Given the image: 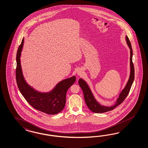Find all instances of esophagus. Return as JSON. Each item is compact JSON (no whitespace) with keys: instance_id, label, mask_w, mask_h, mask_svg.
<instances>
[{"instance_id":"34e87169","label":"esophagus","mask_w":148,"mask_h":148,"mask_svg":"<svg viewBox=\"0 0 148 148\" xmlns=\"http://www.w3.org/2000/svg\"><path fill=\"white\" fill-rule=\"evenodd\" d=\"M83 73H84V71H83V70L81 69H78L77 71V74L79 76L82 75L83 74Z\"/></svg>"}]
</instances>
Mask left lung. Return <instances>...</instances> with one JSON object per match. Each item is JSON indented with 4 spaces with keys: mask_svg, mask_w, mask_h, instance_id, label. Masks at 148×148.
<instances>
[{
    "mask_svg": "<svg viewBox=\"0 0 148 148\" xmlns=\"http://www.w3.org/2000/svg\"><path fill=\"white\" fill-rule=\"evenodd\" d=\"M125 40L128 45L130 49V74L129 78L128 80L127 84L125 85L124 89L121 92V93L119 96V97L116 100L115 103L110 107L104 106L103 105L100 104L96 101L94 96L92 93L91 89L89 88L88 84L84 80L80 79L79 80V84L80 87L82 89L84 95V101L86 104H87L88 108L92 111V112H95V113H103L105 112H109L113 110L117 106L122 103L123 101L125 100L126 97L130 92V88L132 87V84L134 80L135 77V70H134V66L132 63V45L130 42V40L128 38V36H125Z\"/></svg>",
    "mask_w": 148,
    "mask_h": 148,
    "instance_id": "8db88e82",
    "label": "left lung"
}]
</instances>
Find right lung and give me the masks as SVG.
Segmentation results:
<instances>
[{"label":"right lung","instance_id":"obj_1","mask_svg":"<svg viewBox=\"0 0 148 148\" xmlns=\"http://www.w3.org/2000/svg\"><path fill=\"white\" fill-rule=\"evenodd\" d=\"M23 38L16 53V84L21 94L32 107L49 115L61 112L66 104V93L76 81L75 76L62 80L50 92H42L30 86L24 79L20 64L21 53L24 45Z\"/></svg>","mask_w":148,"mask_h":148}]
</instances>
